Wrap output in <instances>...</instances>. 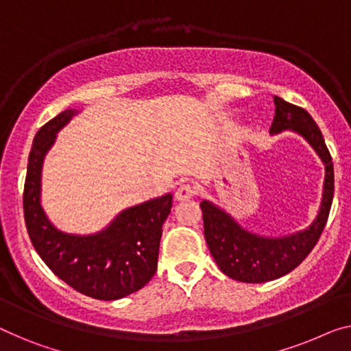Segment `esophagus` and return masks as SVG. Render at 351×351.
Instances as JSON below:
<instances>
[{"instance_id": "esophagus-1", "label": "esophagus", "mask_w": 351, "mask_h": 351, "mask_svg": "<svg viewBox=\"0 0 351 351\" xmlns=\"http://www.w3.org/2000/svg\"><path fill=\"white\" fill-rule=\"evenodd\" d=\"M197 195V187L191 184V182H182L176 189V200H189V198Z\"/></svg>"}]
</instances>
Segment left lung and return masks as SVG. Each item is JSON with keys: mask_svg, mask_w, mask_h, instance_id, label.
Wrapping results in <instances>:
<instances>
[{"mask_svg": "<svg viewBox=\"0 0 351 351\" xmlns=\"http://www.w3.org/2000/svg\"><path fill=\"white\" fill-rule=\"evenodd\" d=\"M276 117L271 132L285 129L300 132L309 142L326 165L325 191L320 213L309 228L285 238H261L238 226L227 213L202 202L203 227L209 252L223 274L247 284H261L289 274L304 260L320 239L328 222L334 197L332 158L322 130L304 108L274 97Z\"/></svg>", "mask_w": 351, "mask_h": 351, "instance_id": "8db88e82", "label": "left lung"}]
</instances>
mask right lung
Here are the masks:
<instances>
[{
  "label": "right lung",
  "mask_w": 351,
  "mask_h": 351,
  "mask_svg": "<svg viewBox=\"0 0 351 351\" xmlns=\"http://www.w3.org/2000/svg\"><path fill=\"white\" fill-rule=\"evenodd\" d=\"M64 110L38 130L29 151L23 189V214L36 252L72 289L94 300H119L145 287L158 269L162 226L171 193L125 209L112 226L91 237L56 230L40 208L42 160L56 132L74 117Z\"/></svg>",
  "instance_id": "right-lung-1"
}]
</instances>
